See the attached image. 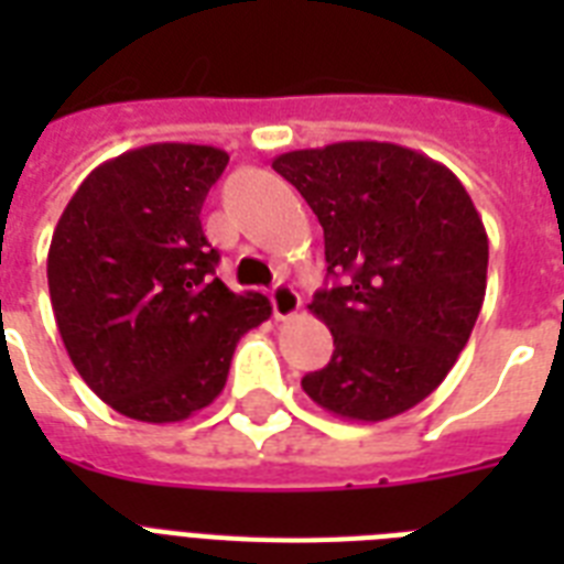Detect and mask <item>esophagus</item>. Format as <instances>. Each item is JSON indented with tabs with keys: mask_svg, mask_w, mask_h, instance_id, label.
<instances>
[{
	"mask_svg": "<svg viewBox=\"0 0 564 564\" xmlns=\"http://www.w3.org/2000/svg\"><path fill=\"white\" fill-rule=\"evenodd\" d=\"M272 310H274V318L286 322V318H292L301 310V295L292 290L290 283H274Z\"/></svg>",
	"mask_w": 564,
	"mask_h": 564,
	"instance_id": "esophagus-1",
	"label": "esophagus"
}]
</instances>
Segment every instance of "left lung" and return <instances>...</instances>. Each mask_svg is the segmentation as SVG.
I'll list each match as a JSON object with an SVG mask.
<instances>
[{
  "instance_id": "1",
  "label": "left lung",
  "mask_w": 564,
  "mask_h": 564,
  "mask_svg": "<svg viewBox=\"0 0 564 564\" xmlns=\"http://www.w3.org/2000/svg\"><path fill=\"white\" fill-rule=\"evenodd\" d=\"M325 228L327 274L310 313L334 357L301 389L345 421L421 403L454 369L486 299L489 237L454 172L406 145L345 140L278 154Z\"/></svg>"
}]
</instances>
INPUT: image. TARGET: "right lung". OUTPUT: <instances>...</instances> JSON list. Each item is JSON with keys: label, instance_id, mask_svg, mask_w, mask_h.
I'll list each match as a JSON object with an SVG mask.
<instances>
[{"label": "right lung", "instance_id": "right-lung-1", "mask_svg": "<svg viewBox=\"0 0 564 564\" xmlns=\"http://www.w3.org/2000/svg\"><path fill=\"white\" fill-rule=\"evenodd\" d=\"M228 166L213 145L152 143L82 181L48 246V299L69 360L101 401L170 424L210 406L239 336L263 325L260 292L216 278L202 204Z\"/></svg>", "mask_w": 564, "mask_h": 564}]
</instances>
